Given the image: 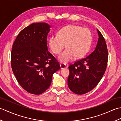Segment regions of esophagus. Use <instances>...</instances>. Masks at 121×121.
I'll return each instance as SVG.
<instances>
[{"instance_id": "34e87169", "label": "esophagus", "mask_w": 121, "mask_h": 121, "mask_svg": "<svg viewBox=\"0 0 121 121\" xmlns=\"http://www.w3.org/2000/svg\"><path fill=\"white\" fill-rule=\"evenodd\" d=\"M60 68L61 69H65L66 68V65H65V63H61L60 64Z\"/></svg>"}]
</instances>
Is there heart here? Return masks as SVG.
I'll use <instances>...</instances> for the list:
<instances>
[{
  "label": "heart",
  "instance_id": "1",
  "mask_svg": "<svg viewBox=\"0 0 121 121\" xmlns=\"http://www.w3.org/2000/svg\"><path fill=\"white\" fill-rule=\"evenodd\" d=\"M92 36L91 30L75 25L65 26L59 30L57 35H52L49 38L48 44L51 50L56 54L61 52L59 56L61 62L66 63L76 58H81L88 52L92 43Z\"/></svg>",
  "mask_w": 121,
  "mask_h": 121
}]
</instances>
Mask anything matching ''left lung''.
Segmentation results:
<instances>
[{
	"mask_svg": "<svg viewBox=\"0 0 121 121\" xmlns=\"http://www.w3.org/2000/svg\"><path fill=\"white\" fill-rule=\"evenodd\" d=\"M98 39L95 49L86 58L69 66V88L74 93L83 95L91 91L101 80L106 71L108 50L106 41L97 29Z\"/></svg>",
	"mask_w": 121,
	"mask_h": 121,
	"instance_id": "8db88e82",
	"label": "left lung"
}]
</instances>
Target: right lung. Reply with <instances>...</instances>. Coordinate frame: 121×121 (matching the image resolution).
Listing matches in <instances>:
<instances>
[{"mask_svg":"<svg viewBox=\"0 0 121 121\" xmlns=\"http://www.w3.org/2000/svg\"><path fill=\"white\" fill-rule=\"evenodd\" d=\"M51 26L33 23L22 30L13 44L11 62L18 83L29 93L40 95L50 86L53 74L60 69L48 51L47 38Z\"/></svg>","mask_w":121,"mask_h":121,"instance_id":"right-lung-1","label":"right lung"}]
</instances>
